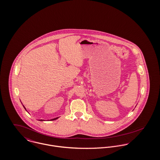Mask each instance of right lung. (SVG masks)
<instances>
[{"label":"right lung","mask_w":160,"mask_h":160,"mask_svg":"<svg viewBox=\"0 0 160 160\" xmlns=\"http://www.w3.org/2000/svg\"><path fill=\"white\" fill-rule=\"evenodd\" d=\"M24 107V106H23ZM25 109V108L24 107ZM26 110V109H25ZM58 118H54V119H51L50 121H54V120H56V119H57ZM39 121H44V120H42V119H41V120H39Z\"/></svg>","instance_id":"right-lung-1"}]
</instances>
